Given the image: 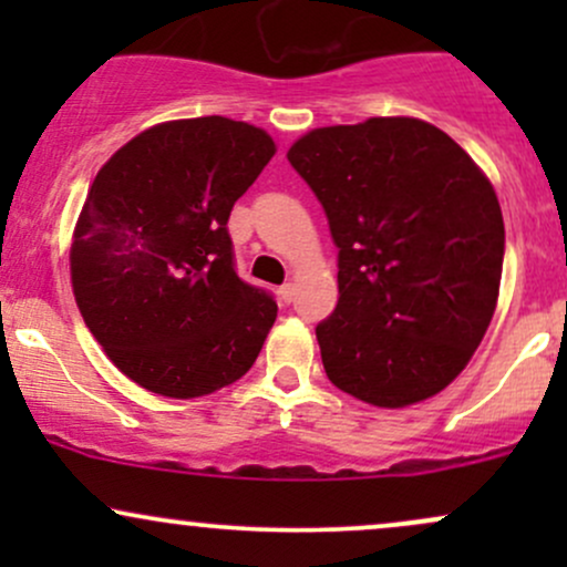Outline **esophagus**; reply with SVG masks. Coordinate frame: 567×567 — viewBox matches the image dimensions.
<instances>
[{
	"instance_id": "esophagus-1",
	"label": "esophagus",
	"mask_w": 567,
	"mask_h": 567,
	"mask_svg": "<svg viewBox=\"0 0 567 567\" xmlns=\"http://www.w3.org/2000/svg\"><path fill=\"white\" fill-rule=\"evenodd\" d=\"M277 296H279V301H282L285 306H288V303L292 301V296H296V285H292V282H285L282 288L277 290Z\"/></svg>"
}]
</instances>
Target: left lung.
Returning a JSON list of instances; mask_svg holds the SVG:
<instances>
[{
    "instance_id": "left-lung-1",
    "label": "left lung",
    "mask_w": 567,
    "mask_h": 567,
    "mask_svg": "<svg viewBox=\"0 0 567 567\" xmlns=\"http://www.w3.org/2000/svg\"><path fill=\"white\" fill-rule=\"evenodd\" d=\"M288 159L338 247V303L317 324L328 379L379 408L442 392L496 311L504 218L491 181L410 116L311 130Z\"/></svg>"
}]
</instances>
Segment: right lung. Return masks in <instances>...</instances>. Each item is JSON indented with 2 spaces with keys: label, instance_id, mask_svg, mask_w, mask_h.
I'll return each instance as SVG.
<instances>
[{
  "label": "right lung",
  "instance_id": "1",
  "mask_svg": "<svg viewBox=\"0 0 567 567\" xmlns=\"http://www.w3.org/2000/svg\"><path fill=\"white\" fill-rule=\"evenodd\" d=\"M275 141L226 116L165 122L95 175L71 245L84 324L138 386L192 400L243 379L277 301L234 269L231 207Z\"/></svg>",
  "mask_w": 567,
  "mask_h": 567
}]
</instances>
